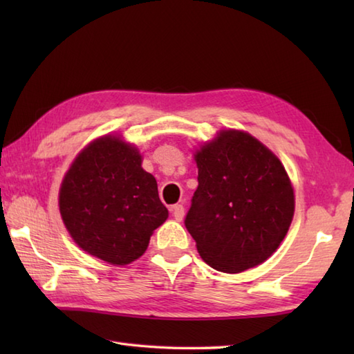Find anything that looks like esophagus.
<instances>
[{
  "mask_svg": "<svg viewBox=\"0 0 354 354\" xmlns=\"http://www.w3.org/2000/svg\"><path fill=\"white\" fill-rule=\"evenodd\" d=\"M170 212H171L173 217H175V219H176L178 222L183 221V217H184V207H183L181 204L171 205V207H170Z\"/></svg>",
  "mask_w": 354,
  "mask_h": 354,
  "instance_id": "obj_1",
  "label": "esophagus"
}]
</instances>
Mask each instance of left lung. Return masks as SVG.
Returning a JSON list of instances; mask_svg holds the SVG:
<instances>
[{"label": "left lung", "mask_w": 354, "mask_h": 354, "mask_svg": "<svg viewBox=\"0 0 354 354\" xmlns=\"http://www.w3.org/2000/svg\"><path fill=\"white\" fill-rule=\"evenodd\" d=\"M196 164L199 184L184 223L201 257L227 274L269 259L295 208L280 160L250 133L223 131L201 147Z\"/></svg>", "instance_id": "left-lung-1"}]
</instances>
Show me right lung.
I'll use <instances>...</instances> for the list:
<instances>
[{
	"instance_id": "add662e5",
	"label": "right lung",
	"mask_w": 354,
	"mask_h": 354,
	"mask_svg": "<svg viewBox=\"0 0 354 354\" xmlns=\"http://www.w3.org/2000/svg\"><path fill=\"white\" fill-rule=\"evenodd\" d=\"M59 208L82 250L111 265H127L147 250L169 212L141 155L117 137L91 142L64 178Z\"/></svg>"
}]
</instances>
